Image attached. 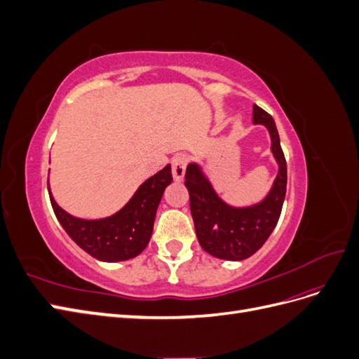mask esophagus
Wrapping results in <instances>:
<instances>
[{"mask_svg":"<svg viewBox=\"0 0 359 359\" xmlns=\"http://www.w3.org/2000/svg\"><path fill=\"white\" fill-rule=\"evenodd\" d=\"M186 166H187V154H177L172 158V175L175 181H182L186 175Z\"/></svg>","mask_w":359,"mask_h":359,"instance_id":"esophagus-1","label":"esophagus"}]
</instances>
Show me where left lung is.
Masks as SVG:
<instances>
[{
    "mask_svg": "<svg viewBox=\"0 0 359 359\" xmlns=\"http://www.w3.org/2000/svg\"><path fill=\"white\" fill-rule=\"evenodd\" d=\"M253 123L264 124L271 136V151L278 163V173L268 196L257 205L233 208L224 203L203 177L196 163L186 170V187L190 194V211L201 247L224 260H243L265 244L280 219L286 196L287 166L273 116L257 104L253 106Z\"/></svg>",
    "mask_w": 359,
    "mask_h": 359,
    "instance_id": "left-lung-1",
    "label": "left lung"
}]
</instances>
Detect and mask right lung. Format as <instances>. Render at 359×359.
<instances>
[{"label": "right lung", "instance_id": "obj_1", "mask_svg": "<svg viewBox=\"0 0 359 359\" xmlns=\"http://www.w3.org/2000/svg\"><path fill=\"white\" fill-rule=\"evenodd\" d=\"M170 182L172 172L168 165L148 178L121 211L102 220L76 219L60 208L50 193L49 198L58 222L76 244L103 262H119L137 256L148 245L157 206Z\"/></svg>", "mask_w": 359, "mask_h": 359}]
</instances>
